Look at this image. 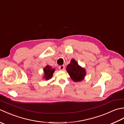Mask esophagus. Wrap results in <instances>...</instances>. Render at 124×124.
<instances>
[{"label": "esophagus", "mask_w": 124, "mask_h": 124, "mask_svg": "<svg viewBox=\"0 0 124 124\" xmlns=\"http://www.w3.org/2000/svg\"><path fill=\"white\" fill-rule=\"evenodd\" d=\"M59 69L61 70H64V68H65V66L64 65H60V66L59 67Z\"/></svg>", "instance_id": "34e87169"}]
</instances>
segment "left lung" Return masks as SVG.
<instances>
[{"mask_svg":"<svg viewBox=\"0 0 124 124\" xmlns=\"http://www.w3.org/2000/svg\"><path fill=\"white\" fill-rule=\"evenodd\" d=\"M67 71L72 79L75 81H80L84 79L86 71L84 68L80 67L74 59L71 61L68 65Z\"/></svg>","mask_w":124,"mask_h":124,"instance_id":"left-lung-1","label":"left lung"}]
</instances>
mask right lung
<instances>
[{
    "label": "right lung",
    "mask_w": 124,
    "mask_h": 124,
    "mask_svg": "<svg viewBox=\"0 0 124 124\" xmlns=\"http://www.w3.org/2000/svg\"><path fill=\"white\" fill-rule=\"evenodd\" d=\"M44 71L45 72L44 77L46 78V79L48 80L52 77L53 73L54 72L55 70L52 69L51 67L48 65V66H46V68H45Z\"/></svg>",
    "instance_id": "1"
}]
</instances>
